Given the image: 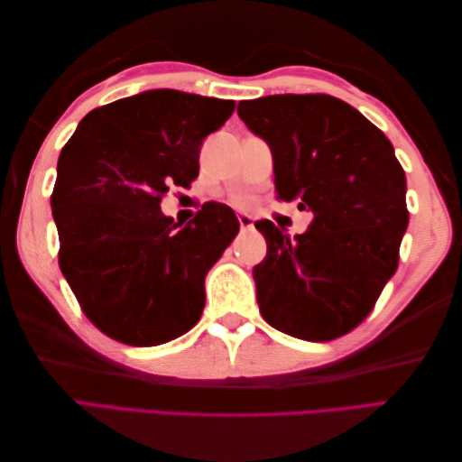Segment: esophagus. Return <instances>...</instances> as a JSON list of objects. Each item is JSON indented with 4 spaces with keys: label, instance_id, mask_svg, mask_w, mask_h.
I'll use <instances>...</instances> for the list:
<instances>
[{
    "label": "esophagus",
    "instance_id": "obj_1",
    "mask_svg": "<svg viewBox=\"0 0 462 462\" xmlns=\"http://www.w3.org/2000/svg\"><path fill=\"white\" fill-rule=\"evenodd\" d=\"M238 222H240L242 230H252L254 228V218H252V214H248V212H240Z\"/></svg>",
    "mask_w": 462,
    "mask_h": 462
}]
</instances>
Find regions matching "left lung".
<instances>
[{
  "instance_id": "left-lung-1",
  "label": "left lung",
  "mask_w": 462,
  "mask_h": 462,
  "mask_svg": "<svg viewBox=\"0 0 462 462\" xmlns=\"http://www.w3.org/2000/svg\"><path fill=\"white\" fill-rule=\"evenodd\" d=\"M238 116L268 143L280 199L313 214L293 238L256 222L268 244L252 270L260 313L298 339H336L367 318L397 270L409 212L393 144L329 95L240 101Z\"/></svg>"
}]
</instances>
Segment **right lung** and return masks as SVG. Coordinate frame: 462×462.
<instances>
[{
  "label": "right lung",
  "instance_id": "obj_1",
  "mask_svg": "<svg viewBox=\"0 0 462 462\" xmlns=\"http://www.w3.org/2000/svg\"><path fill=\"white\" fill-rule=\"evenodd\" d=\"M234 101L151 89L91 111L57 162L51 196L59 266L85 316L106 336L149 347L182 336L204 310V278L238 234L230 206L189 224L161 210L199 176L206 136Z\"/></svg>",
  "mask_w": 462,
  "mask_h": 462
}]
</instances>
